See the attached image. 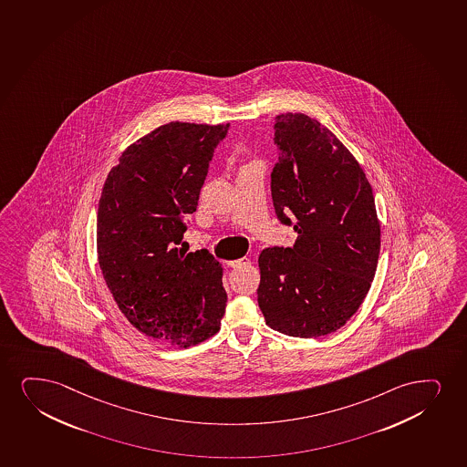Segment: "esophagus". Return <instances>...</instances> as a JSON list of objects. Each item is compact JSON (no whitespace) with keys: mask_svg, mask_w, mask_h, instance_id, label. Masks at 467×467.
Returning a JSON list of instances; mask_svg holds the SVG:
<instances>
[{"mask_svg":"<svg viewBox=\"0 0 467 467\" xmlns=\"http://www.w3.org/2000/svg\"><path fill=\"white\" fill-rule=\"evenodd\" d=\"M248 263H250V259L248 258L231 259V261H226L228 267H233V269H237V267H242V265H247Z\"/></svg>","mask_w":467,"mask_h":467,"instance_id":"1","label":"esophagus"}]
</instances>
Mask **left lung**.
Returning a JSON list of instances; mask_svg holds the SVG:
<instances>
[{
  "label": "left lung",
  "instance_id": "1",
  "mask_svg": "<svg viewBox=\"0 0 467 467\" xmlns=\"http://www.w3.org/2000/svg\"><path fill=\"white\" fill-rule=\"evenodd\" d=\"M272 170L276 217L291 225L293 247L259 254L258 306L265 324L300 338L343 327L375 278L380 226L375 196L345 144L304 113L275 118Z\"/></svg>",
  "mask_w": 467,
  "mask_h": 467
}]
</instances>
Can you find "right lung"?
I'll return each mask as SVG.
<instances>
[{"label":"right lung","instance_id":"right-lung-1","mask_svg":"<svg viewBox=\"0 0 467 467\" xmlns=\"http://www.w3.org/2000/svg\"><path fill=\"white\" fill-rule=\"evenodd\" d=\"M228 127H157L122 152L99 200L98 258L109 293L133 327L179 348L217 334L225 315L222 265L204 248L178 245Z\"/></svg>","mask_w":467,"mask_h":467}]
</instances>
